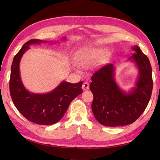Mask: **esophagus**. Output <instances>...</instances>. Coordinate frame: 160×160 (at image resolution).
<instances>
[{
	"mask_svg": "<svg viewBox=\"0 0 160 160\" xmlns=\"http://www.w3.org/2000/svg\"><path fill=\"white\" fill-rule=\"evenodd\" d=\"M82 89H83L84 91L88 90V89H89V84L87 82H84L83 83V84H82Z\"/></svg>",
	"mask_w": 160,
	"mask_h": 160,
	"instance_id": "34e87169",
	"label": "esophagus"
}]
</instances>
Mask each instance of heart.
Here are the masks:
<instances>
[{
	"label": "heart",
	"instance_id": "b5f03b06",
	"mask_svg": "<svg viewBox=\"0 0 160 160\" xmlns=\"http://www.w3.org/2000/svg\"><path fill=\"white\" fill-rule=\"evenodd\" d=\"M103 53L104 51L100 49L85 47L78 52L77 61L80 66L87 67L96 62Z\"/></svg>",
	"mask_w": 160,
	"mask_h": 160
}]
</instances>
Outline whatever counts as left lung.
I'll return each instance as SVG.
<instances>
[{"label":"left lung","instance_id":"left-lung-1","mask_svg":"<svg viewBox=\"0 0 160 160\" xmlns=\"http://www.w3.org/2000/svg\"><path fill=\"white\" fill-rule=\"evenodd\" d=\"M135 53L128 60L134 61L139 70L135 87L125 93L114 79L115 68L112 64L96 71L91 76L90 90L93 95L91 104L93 113L98 122L106 127L131 124L147 108L151 97L152 78L151 65L148 57L140 47H132Z\"/></svg>","mask_w":160,"mask_h":160}]
</instances>
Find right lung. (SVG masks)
<instances>
[{"mask_svg": "<svg viewBox=\"0 0 160 160\" xmlns=\"http://www.w3.org/2000/svg\"><path fill=\"white\" fill-rule=\"evenodd\" d=\"M64 39V38H63ZM48 42L32 39L24 45L13 58L11 67L9 91L13 104L27 120L41 125H51L60 120L70 103L82 93V82L76 84L62 81L55 89L45 94L30 93L20 79V59L32 44Z\"/></svg>", "mask_w": 160, "mask_h": 160, "instance_id": "right-lung-1", "label": "right lung"}]
</instances>
